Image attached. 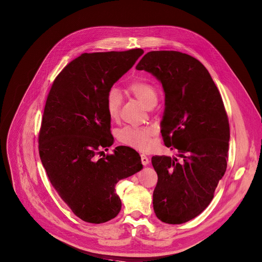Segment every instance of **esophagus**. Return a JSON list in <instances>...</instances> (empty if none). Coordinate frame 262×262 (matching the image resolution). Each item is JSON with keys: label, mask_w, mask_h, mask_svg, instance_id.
<instances>
[{"label": "esophagus", "mask_w": 262, "mask_h": 262, "mask_svg": "<svg viewBox=\"0 0 262 262\" xmlns=\"http://www.w3.org/2000/svg\"><path fill=\"white\" fill-rule=\"evenodd\" d=\"M141 159H142V164H143L144 166H147V165H149L150 161H149V158H148L147 156H145V155H142V156H141Z\"/></svg>", "instance_id": "1"}]
</instances>
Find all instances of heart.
Returning <instances> with one entry per match:
<instances>
[{
  "instance_id": "obj_1",
  "label": "heart",
  "mask_w": 262,
  "mask_h": 262,
  "mask_svg": "<svg viewBox=\"0 0 262 262\" xmlns=\"http://www.w3.org/2000/svg\"><path fill=\"white\" fill-rule=\"evenodd\" d=\"M129 90L148 109L151 106H155L158 102L159 94L157 89L147 81H133L129 85ZM121 102V93L117 88L113 86L107 91L105 95V111L111 119H115L118 116ZM155 134V127L127 126L118 131V140L129 147L138 150H147L151 146V138Z\"/></svg>"
}]
</instances>
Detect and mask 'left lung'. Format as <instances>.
<instances>
[{
  "instance_id": "left-lung-1",
  "label": "left lung",
  "mask_w": 262,
  "mask_h": 262,
  "mask_svg": "<svg viewBox=\"0 0 262 262\" xmlns=\"http://www.w3.org/2000/svg\"><path fill=\"white\" fill-rule=\"evenodd\" d=\"M136 70L162 83L161 133L181 158L152 157L159 178L153 209L162 222L185 223L209 205L226 170L229 125L222 97L206 68L187 54L149 52Z\"/></svg>"
}]
</instances>
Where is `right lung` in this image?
I'll use <instances>...</instances> for the list:
<instances>
[{
  "label": "right lung",
  "mask_w": 262,
  "mask_h": 262,
  "mask_svg": "<svg viewBox=\"0 0 262 262\" xmlns=\"http://www.w3.org/2000/svg\"><path fill=\"white\" fill-rule=\"evenodd\" d=\"M143 54L141 49L84 53L57 76L46 99L39 134L42 165L61 199L89 223L115 218L121 208L115 185L143 169L130 147L97 157L114 141L105 95Z\"/></svg>",
  "instance_id": "add662e5"
}]
</instances>
